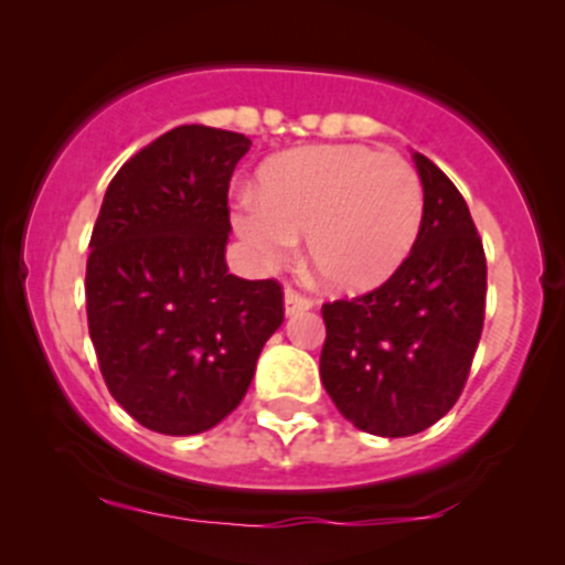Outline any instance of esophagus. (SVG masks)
<instances>
[{
	"label": "esophagus",
	"instance_id": "1",
	"mask_svg": "<svg viewBox=\"0 0 565 565\" xmlns=\"http://www.w3.org/2000/svg\"><path fill=\"white\" fill-rule=\"evenodd\" d=\"M311 306L315 303H311L309 298H303L300 292H295V289H287V292H284V315L287 317L298 315V311H309Z\"/></svg>",
	"mask_w": 565,
	"mask_h": 565
}]
</instances>
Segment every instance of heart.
I'll return each instance as SVG.
<instances>
[{"mask_svg":"<svg viewBox=\"0 0 565 565\" xmlns=\"http://www.w3.org/2000/svg\"><path fill=\"white\" fill-rule=\"evenodd\" d=\"M424 182L409 161L363 145L284 152L259 169V193H241L235 232L259 267L306 254L330 289L361 295L385 284L424 226Z\"/></svg>","mask_w":565,"mask_h":565,"instance_id":"obj_1","label":"heart"}]
</instances>
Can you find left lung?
I'll use <instances>...</instances> for the list:
<instances>
[{"label":"left lung","instance_id":"obj_1","mask_svg":"<svg viewBox=\"0 0 565 565\" xmlns=\"http://www.w3.org/2000/svg\"><path fill=\"white\" fill-rule=\"evenodd\" d=\"M424 226L404 265L374 292L322 306L319 377L339 413L380 437L429 429L457 404L487 303V259L467 202L413 152Z\"/></svg>","mask_w":565,"mask_h":565}]
</instances>
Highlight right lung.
Segmentation results:
<instances>
[{"label": "right lung", "mask_w": 565, "mask_h": 565, "mask_svg": "<svg viewBox=\"0 0 565 565\" xmlns=\"http://www.w3.org/2000/svg\"><path fill=\"white\" fill-rule=\"evenodd\" d=\"M250 139L180 125L108 182L87 259V322L100 372L158 435L213 429L246 396L284 322L273 278L226 267V193Z\"/></svg>", "instance_id": "add662e5"}]
</instances>
